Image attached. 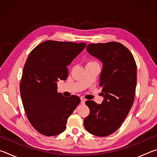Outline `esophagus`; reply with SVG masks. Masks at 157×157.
I'll use <instances>...</instances> for the list:
<instances>
[{"label": "esophagus", "mask_w": 157, "mask_h": 157, "mask_svg": "<svg viewBox=\"0 0 157 157\" xmlns=\"http://www.w3.org/2000/svg\"><path fill=\"white\" fill-rule=\"evenodd\" d=\"M80 100H81V103H82V104L84 105V103H85V101H86V100H85L84 98H81Z\"/></svg>", "instance_id": "34e87169"}]
</instances>
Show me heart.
Returning a JSON list of instances; mask_svg holds the SVG:
<instances>
[{"label": "heart", "mask_w": 157, "mask_h": 157, "mask_svg": "<svg viewBox=\"0 0 157 157\" xmlns=\"http://www.w3.org/2000/svg\"><path fill=\"white\" fill-rule=\"evenodd\" d=\"M96 63H98L96 62H95V61H89V62L87 63V65H91V64H96Z\"/></svg>", "instance_id": "1"}]
</instances>
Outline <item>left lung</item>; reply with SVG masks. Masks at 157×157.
<instances>
[{"instance_id": "1", "label": "left lung", "mask_w": 157, "mask_h": 157, "mask_svg": "<svg viewBox=\"0 0 157 157\" xmlns=\"http://www.w3.org/2000/svg\"><path fill=\"white\" fill-rule=\"evenodd\" d=\"M86 50L102 62L99 85L104 100L100 105L86 101L90 113L84 125L91 134L104 137L121 127L131 109L136 91V64L131 52L118 42L91 44Z\"/></svg>"}]
</instances>
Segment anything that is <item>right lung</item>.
I'll use <instances>...</instances> for the list:
<instances>
[{
    "label": "right lung",
    "instance_id": "obj_1",
    "mask_svg": "<svg viewBox=\"0 0 157 157\" xmlns=\"http://www.w3.org/2000/svg\"><path fill=\"white\" fill-rule=\"evenodd\" d=\"M85 43L46 41L32 50L23 68L20 92L32 125L47 136L66 129L68 117L80 99L57 93V82L67 78L68 66L86 47Z\"/></svg>",
    "mask_w": 157,
    "mask_h": 157
}]
</instances>
